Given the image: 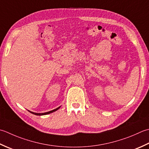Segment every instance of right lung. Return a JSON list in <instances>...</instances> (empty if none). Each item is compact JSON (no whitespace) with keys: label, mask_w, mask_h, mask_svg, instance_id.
Here are the masks:
<instances>
[{"label":"right lung","mask_w":149,"mask_h":149,"mask_svg":"<svg viewBox=\"0 0 149 149\" xmlns=\"http://www.w3.org/2000/svg\"><path fill=\"white\" fill-rule=\"evenodd\" d=\"M60 107H58V108H56V109H54V110H53V111H49V112H47V113H33V112L29 111H28L29 112V113H32V114H35V115H37V116H42V115H45V114H50V113H53V112L57 111L58 109Z\"/></svg>","instance_id":"right-lung-1"}]
</instances>
